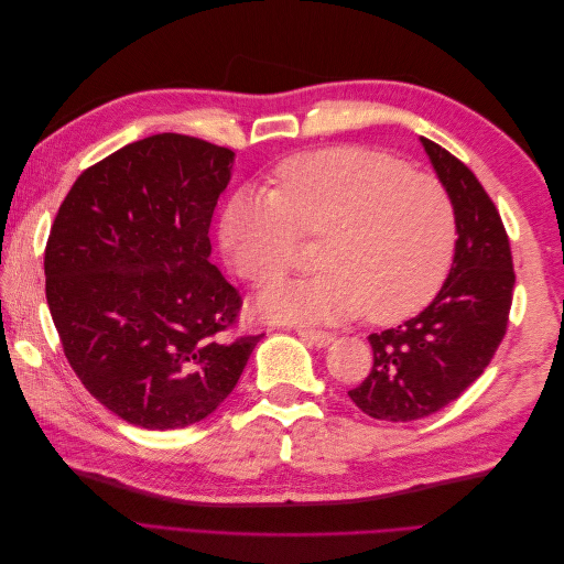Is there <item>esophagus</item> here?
Instances as JSON below:
<instances>
[{"label":"esophagus","mask_w":564,"mask_h":564,"mask_svg":"<svg viewBox=\"0 0 564 564\" xmlns=\"http://www.w3.org/2000/svg\"><path fill=\"white\" fill-rule=\"evenodd\" d=\"M296 334L303 338V340H308L311 346H315V348H327L332 340H334V334H329V332H315V329H296Z\"/></svg>","instance_id":"esophagus-1"}]
</instances>
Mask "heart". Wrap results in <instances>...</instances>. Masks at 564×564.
<instances>
[{
	"label": "heart",
	"instance_id": "b5f03b06",
	"mask_svg": "<svg viewBox=\"0 0 564 564\" xmlns=\"http://www.w3.org/2000/svg\"><path fill=\"white\" fill-rule=\"evenodd\" d=\"M296 237H322L313 278L256 296L265 319L317 324L365 313L392 324L416 315L445 284L456 247L449 193L383 152L327 148L286 160L275 195L237 193L220 218V247L251 284L294 263Z\"/></svg>",
	"mask_w": 564,
	"mask_h": 564
}]
</instances>
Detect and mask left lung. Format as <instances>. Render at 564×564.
I'll list each match as a JSON object with an SVG mask.
<instances>
[{"label": "left lung", "instance_id": "1", "mask_svg": "<svg viewBox=\"0 0 564 564\" xmlns=\"http://www.w3.org/2000/svg\"><path fill=\"white\" fill-rule=\"evenodd\" d=\"M456 214L449 275L416 317L371 334L373 367L350 400L381 421H416L454 402L491 362L506 334L516 272L494 202L470 169L423 139Z\"/></svg>", "mask_w": 564, "mask_h": 564}]
</instances>
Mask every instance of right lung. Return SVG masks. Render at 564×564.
Listing matches in <instances>:
<instances>
[{
  "mask_svg": "<svg viewBox=\"0 0 564 564\" xmlns=\"http://www.w3.org/2000/svg\"><path fill=\"white\" fill-rule=\"evenodd\" d=\"M232 162L193 135H148L89 166L51 228L46 303L67 362L139 429L214 414L261 340L228 334L242 299L209 261Z\"/></svg>",
  "mask_w": 564,
  "mask_h": 564,
  "instance_id": "obj_1",
  "label": "right lung"
}]
</instances>
